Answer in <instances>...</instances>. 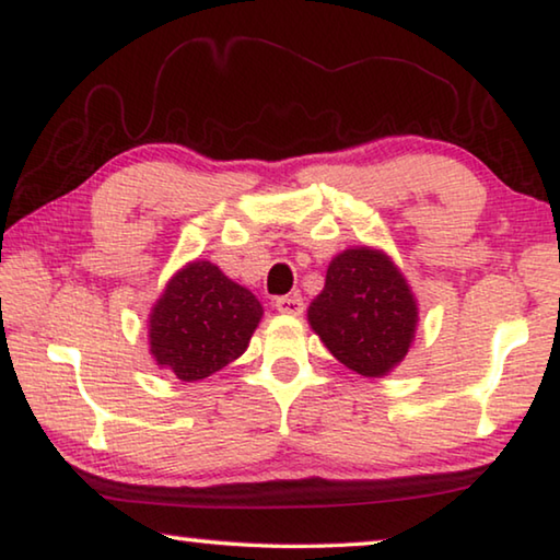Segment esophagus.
<instances>
[{"label": "esophagus", "mask_w": 560, "mask_h": 560, "mask_svg": "<svg viewBox=\"0 0 560 560\" xmlns=\"http://www.w3.org/2000/svg\"><path fill=\"white\" fill-rule=\"evenodd\" d=\"M273 306H277L279 314H287V316H301L303 314V299L299 293H293V296H279L273 301Z\"/></svg>", "instance_id": "34e87169"}]
</instances>
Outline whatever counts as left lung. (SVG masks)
<instances>
[{
  "mask_svg": "<svg viewBox=\"0 0 560 560\" xmlns=\"http://www.w3.org/2000/svg\"><path fill=\"white\" fill-rule=\"evenodd\" d=\"M308 324L340 363L383 377L402 363L417 330V301L402 271L381 249L355 246L328 264Z\"/></svg>",
  "mask_w": 560,
  "mask_h": 560,
  "instance_id": "obj_1",
  "label": "left lung"
}]
</instances>
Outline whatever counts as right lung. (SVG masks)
Returning a JSON list of instances; mask_svg holds the SVG:
<instances>
[{"label": "right lung", "instance_id": "1", "mask_svg": "<svg viewBox=\"0 0 560 560\" xmlns=\"http://www.w3.org/2000/svg\"><path fill=\"white\" fill-rule=\"evenodd\" d=\"M261 316L249 289L226 279L212 261H189L150 311V355L179 381H202L244 353Z\"/></svg>", "mask_w": 560, "mask_h": 560}]
</instances>
